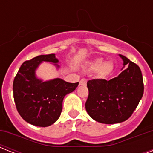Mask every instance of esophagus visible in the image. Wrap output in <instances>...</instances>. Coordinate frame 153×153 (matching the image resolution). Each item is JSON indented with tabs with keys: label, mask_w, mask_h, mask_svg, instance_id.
<instances>
[{
	"label": "esophagus",
	"mask_w": 153,
	"mask_h": 153,
	"mask_svg": "<svg viewBox=\"0 0 153 153\" xmlns=\"http://www.w3.org/2000/svg\"><path fill=\"white\" fill-rule=\"evenodd\" d=\"M79 84H80V85H86V79H81V81H80Z\"/></svg>",
	"instance_id": "esophagus-1"
}]
</instances>
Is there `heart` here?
Listing matches in <instances>:
<instances>
[{"instance_id": "b5f03b06", "label": "heart", "mask_w": 153, "mask_h": 153, "mask_svg": "<svg viewBox=\"0 0 153 153\" xmlns=\"http://www.w3.org/2000/svg\"><path fill=\"white\" fill-rule=\"evenodd\" d=\"M102 59H97L91 62V69L92 71H98V75L100 78H105L113 71L114 66L111 62H103Z\"/></svg>"}]
</instances>
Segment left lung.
Wrapping results in <instances>:
<instances>
[{
  "label": "left lung",
  "instance_id": "obj_1",
  "mask_svg": "<svg viewBox=\"0 0 153 153\" xmlns=\"http://www.w3.org/2000/svg\"><path fill=\"white\" fill-rule=\"evenodd\" d=\"M124 69L118 76L107 81L92 79L87 82L89 95L86 109L100 123H120L129 118L144 94V82L140 67L120 55Z\"/></svg>",
  "mask_w": 153,
  "mask_h": 153
}]
</instances>
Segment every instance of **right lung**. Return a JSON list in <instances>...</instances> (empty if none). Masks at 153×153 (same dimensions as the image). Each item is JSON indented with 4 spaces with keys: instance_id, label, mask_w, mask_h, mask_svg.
Segmentation results:
<instances>
[{
    "instance_id": "right-lung-1",
    "label": "right lung",
    "mask_w": 153,
    "mask_h": 153,
    "mask_svg": "<svg viewBox=\"0 0 153 153\" xmlns=\"http://www.w3.org/2000/svg\"><path fill=\"white\" fill-rule=\"evenodd\" d=\"M43 61L56 63L55 54L41 55L24 62L13 81V98L18 113L25 121L33 126L47 127L55 123L62 109L65 95L73 92L79 82L70 83L55 79L39 80L35 71Z\"/></svg>"
}]
</instances>
